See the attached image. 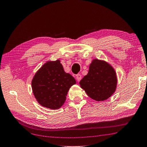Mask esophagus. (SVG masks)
Returning a JSON list of instances; mask_svg holds the SVG:
<instances>
[{"label": "esophagus", "mask_w": 147, "mask_h": 147, "mask_svg": "<svg viewBox=\"0 0 147 147\" xmlns=\"http://www.w3.org/2000/svg\"><path fill=\"white\" fill-rule=\"evenodd\" d=\"M81 78H82V76H81V74H77V76H76L77 81H81Z\"/></svg>", "instance_id": "obj_1"}]
</instances>
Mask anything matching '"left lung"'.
<instances>
[{"instance_id": "8db88e82", "label": "left lung", "mask_w": 147, "mask_h": 147, "mask_svg": "<svg viewBox=\"0 0 147 147\" xmlns=\"http://www.w3.org/2000/svg\"><path fill=\"white\" fill-rule=\"evenodd\" d=\"M79 84L90 98L96 101H104L116 90L117 74L109 63L95 59L92 61L88 74Z\"/></svg>"}]
</instances>
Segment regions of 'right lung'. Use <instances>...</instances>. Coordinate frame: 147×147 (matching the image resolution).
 Listing matches in <instances>:
<instances>
[{"label": "right lung", "instance_id": "add662e5", "mask_svg": "<svg viewBox=\"0 0 147 147\" xmlns=\"http://www.w3.org/2000/svg\"><path fill=\"white\" fill-rule=\"evenodd\" d=\"M76 83V79L65 72L58 59L45 63L34 75L31 84L38 103L49 109H57L65 103L68 90Z\"/></svg>", "mask_w": 147, "mask_h": 147}]
</instances>
